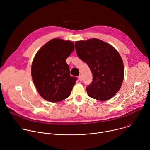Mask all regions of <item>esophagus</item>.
<instances>
[{
	"mask_svg": "<svg viewBox=\"0 0 150 150\" xmlns=\"http://www.w3.org/2000/svg\"><path fill=\"white\" fill-rule=\"evenodd\" d=\"M82 79H83V76H82V75H79V81H82Z\"/></svg>",
	"mask_w": 150,
	"mask_h": 150,
	"instance_id": "obj_1",
	"label": "esophagus"
}]
</instances>
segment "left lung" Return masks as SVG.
<instances>
[{"label":"left lung","instance_id":"left-lung-1","mask_svg":"<svg viewBox=\"0 0 150 150\" xmlns=\"http://www.w3.org/2000/svg\"><path fill=\"white\" fill-rule=\"evenodd\" d=\"M78 56L87 63L93 75L87 87L88 95L100 101L112 98L119 91L124 78L122 59L111 45L97 38L76 41Z\"/></svg>","mask_w":150,"mask_h":150}]
</instances>
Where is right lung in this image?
Wrapping results in <instances>:
<instances>
[{"mask_svg": "<svg viewBox=\"0 0 150 150\" xmlns=\"http://www.w3.org/2000/svg\"><path fill=\"white\" fill-rule=\"evenodd\" d=\"M74 50L72 41L56 38L46 42L35 55L31 76L42 98L57 103L70 96L77 78L70 75L66 59Z\"/></svg>", "mask_w": 150, "mask_h": 150, "instance_id": "1", "label": "right lung"}]
</instances>
